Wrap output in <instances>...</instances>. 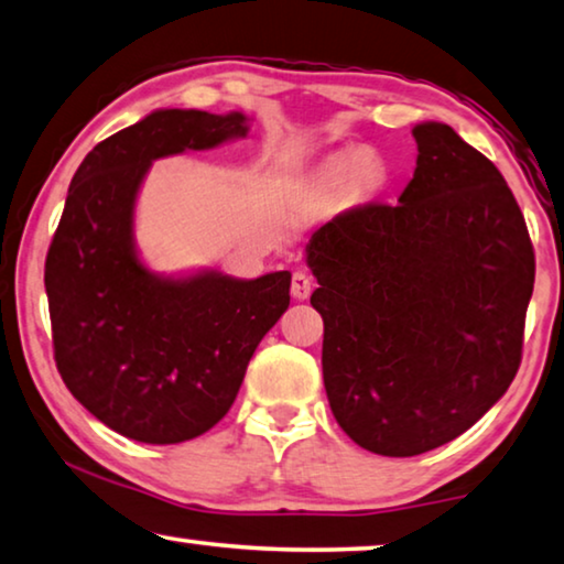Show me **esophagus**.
<instances>
[{"label":"esophagus","instance_id":"34e87169","mask_svg":"<svg viewBox=\"0 0 564 564\" xmlns=\"http://www.w3.org/2000/svg\"><path fill=\"white\" fill-rule=\"evenodd\" d=\"M292 297L295 300H307L310 292H313V276H310L307 272H302V269H297L295 274H292Z\"/></svg>","mask_w":564,"mask_h":564}]
</instances>
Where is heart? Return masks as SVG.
Listing matches in <instances>:
<instances>
[{"instance_id":"heart-1","label":"heart","mask_w":564,"mask_h":564,"mask_svg":"<svg viewBox=\"0 0 564 564\" xmlns=\"http://www.w3.org/2000/svg\"><path fill=\"white\" fill-rule=\"evenodd\" d=\"M383 165L379 158L366 152H340L323 162L321 181L328 187L346 185L354 195H371L383 185Z\"/></svg>"}]
</instances>
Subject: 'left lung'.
I'll use <instances>...</instances> for the list:
<instances>
[{"mask_svg": "<svg viewBox=\"0 0 564 564\" xmlns=\"http://www.w3.org/2000/svg\"><path fill=\"white\" fill-rule=\"evenodd\" d=\"M412 137L417 167L397 206L343 210L305 249L333 417L389 458L451 443L499 402L534 290L532 239L499 167L447 124Z\"/></svg>", "mask_w": 564, "mask_h": 564, "instance_id": "obj_1", "label": "left lung"}]
</instances>
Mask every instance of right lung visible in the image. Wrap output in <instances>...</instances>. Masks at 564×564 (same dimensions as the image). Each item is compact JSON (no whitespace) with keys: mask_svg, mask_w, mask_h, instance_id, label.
<instances>
[{"mask_svg":"<svg viewBox=\"0 0 564 564\" xmlns=\"http://www.w3.org/2000/svg\"><path fill=\"white\" fill-rule=\"evenodd\" d=\"M247 129L239 111H154L96 144L70 181L45 259L55 366L96 420L137 443H185L224 420L259 340L290 305V272L165 280L134 251L150 162Z\"/></svg>","mask_w":564,"mask_h":564,"instance_id":"right-lung-1","label":"right lung"}]
</instances>
